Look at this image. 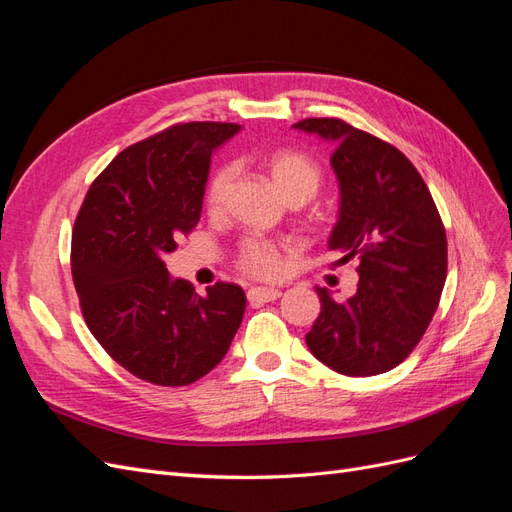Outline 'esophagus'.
I'll return each mask as SVG.
<instances>
[{
  "instance_id": "34e87169",
  "label": "esophagus",
  "mask_w": 512,
  "mask_h": 512,
  "mask_svg": "<svg viewBox=\"0 0 512 512\" xmlns=\"http://www.w3.org/2000/svg\"><path fill=\"white\" fill-rule=\"evenodd\" d=\"M282 292L277 288H265V286H254L247 290V301H250L252 305H258V303H269V301H275L280 299Z\"/></svg>"
}]
</instances>
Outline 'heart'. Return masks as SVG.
I'll list each match as a JSON object with an SVG mask.
<instances>
[{"label": "heart", "mask_w": 512, "mask_h": 512, "mask_svg": "<svg viewBox=\"0 0 512 512\" xmlns=\"http://www.w3.org/2000/svg\"><path fill=\"white\" fill-rule=\"evenodd\" d=\"M265 168L288 203H307L322 185V168L307 153L297 149L284 147L269 151ZM232 179H235V168L230 164H222L211 175L205 192V207L211 215L222 213ZM237 267L258 280H273L282 273V247L269 239H245L239 247Z\"/></svg>", "instance_id": "1"}]
</instances>
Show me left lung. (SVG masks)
I'll list each match as a JSON object with an SVG mask.
<instances>
[{"label": "left lung", "instance_id": "obj_1", "mask_svg": "<svg viewBox=\"0 0 512 512\" xmlns=\"http://www.w3.org/2000/svg\"><path fill=\"white\" fill-rule=\"evenodd\" d=\"M292 128L333 143L339 218L329 250L335 265L359 262L354 297L337 303L316 288L320 314L305 335L320 363L344 376L397 367L421 342L446 280V232L414 164L397 147L350 123L314 117Z\"/></svg>", "mask_w": 512, "mask_h": 512}]
</instances>
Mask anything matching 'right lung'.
Wrapping results in <instances>:
<instances>
[{
  "instance_id": "right-lung-1",
  "label": "right lung",
  "mask_w": 512,
  "mask_h": 512,
  "mask_svg": "<svg viewBox=\"0 0 512 512\" xmlns=\"http://www.w3.org/2000/svg\"><path fill=\"white\" fill-rule=\"evenodd\" d=\"M237 123H177L123 149L91 183L72 230V280L87 327L132 376L188 386L218 365L241 327L245 292L205 297L164 256L200 220L211 153Z\"/></svg>"
}]
</instances>
